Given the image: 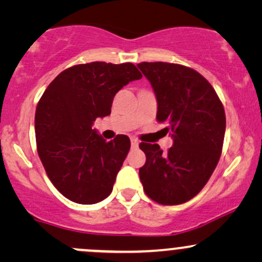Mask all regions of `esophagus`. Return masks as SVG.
I'll return each instance as SVG.
<instances>
[{"instance_id":"1","label":"esophagus","mask_w":262,"mask_h":262,"mask_svg":"<svg viewBox=\"0 0 262 262\" xmlns=\"http://www.w3.org/2000/svg\"><path fill=\"white\" fill-rule=\"evenodd\" d=\"M130 143H132V148H138L139 146V140L137 138H130Z\"/></svg>"}]
</instances>
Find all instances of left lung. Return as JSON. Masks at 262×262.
Instances as JSON below:
<instances>
[{
	"label": "left lung",
	"instance_id": "left-lung-1",
	"mask_svg": "<svg viewBox=\"0 0 262 262\" xmlns=\"http://www.w3.org/2000/svg\"><path fill=\"white\" fill-rule=\"evenodd\" d=\"M158 101V122L172 146L140 143L146 161L139 169L146 196L164 206L187 202L208 182L223 148L225 113L214 89L193 69L170 62H140Z\"/></svg>",
	"mask_w": 262,
	"mask_h": 262
}]
</instances>
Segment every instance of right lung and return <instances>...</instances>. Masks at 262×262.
<instances>
[{
    "instance_id": "1",
    "label": "right lung",
    "mask_w": 262,
    "mask_h": 262,
    "mask_svg": "<svg viewBox=\"0 0 262 262\" xmlns=\"http://www.w3.org/2000/svg\"><path fill=\"white\" fill-rule=\"evenodd\" d=\"M141 79L135 65L95 61L71 66L47 87L35 111L39 158L68 200L93 204L111 194L130 149L127 135L107 141L92 128L111 114L116 93Z\"/></svg>"
}]
</instances>
